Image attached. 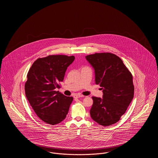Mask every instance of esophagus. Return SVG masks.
<instances>
[{
	"label": "esophagus",
	"mask_w": 158,
	"mask_h": 158,
	"mask_svg": "<svg viewBox=\"0 0 158 158\" xmlns=\"http://www.w3.org/2000/svg\"><path fill=\"white\" fill-rule=\"evenodd\" d=\"M83 97V95H81V94H75L74 95V98H81V97Z\"/></svg>",
	"instance_id": "1"
}]
</instances>
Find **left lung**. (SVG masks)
Masks as SVG:
<instances>
[{
	"instance_id": "left-lung-1",
	"label": "left lung",
	"mask_w": 158,
	"mask_h": 158,
	"mask_svg": "<svg viewBox=\"0 0 158 158\" xmlns=\"http://www.w3.org/2000/svg\"><path fill=\"white\" fill-rule=\"evenodd\" d=\"M86 59L95 70V83L103 92L102 98L92 97L90 117L101 126L114 124L120 120L134 97L133 76L113 53H95Z\"/></svg>"
}]
</instances>
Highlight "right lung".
<instances>
[{
  "instance_id": "1",
  "label": "right lung",
  "mask_w": 158,
  "mask_h": 158,
  "mask_svg": "<svg viewBox=\"0 0 158 158\" xmlns=\"http://www.w3.org/2000/svg\"><path fill=\"white\" fill-rule=\"evenodd\" d=\"M73 56L50 55L38 58L32 64L25 84L28 101L38 117L46 123L55 125L68 114L73 98L55 90L64 79Z\"/></svg>"
}]
</instances>
